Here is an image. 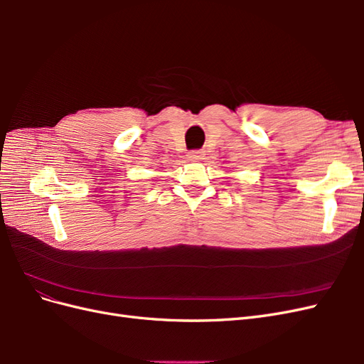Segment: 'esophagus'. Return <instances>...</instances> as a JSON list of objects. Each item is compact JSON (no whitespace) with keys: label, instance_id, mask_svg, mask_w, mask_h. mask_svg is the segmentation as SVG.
Masks as SVG:
<instances>
[{"label":"esophagus","instance_id":"obj_1","mask_svg":"<svg viewBox=\"0 0 364 364\" xmlns=\"http://www.w3.org/2000/svg\"><path fill=\"white\" fill-rule=\"evenodd\" d=\"M203 156H205V153L202 150H193L188 153V158L191 161H200V159H203Z\"/></svg>","mask_w":364,"mask_h":364}]
</instances>
